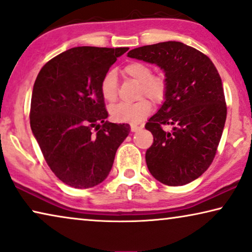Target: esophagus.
Here are the masks:
<instances>
[{"instance_id":"34e87169","label":"esophagus","mask_w":252,"mask_h":252,"mask_svg":"<svg viewBox=\"0 0 252 252\" xmlns=\"http://www.w3.org/2000/svg\"><path fill=\"white\" fill-rule=\"evenodd\" d=\"M131 131H132V132H134V131H137V130H139V129H141V126H138V125H131Z\"/></svg>"}]
</instances>
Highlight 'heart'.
<instances>
[{
	"label": "heart",
	"instance_id": "1",
	"mask_svg": "<svg viewBox=\"0 0 252 252\" xmlns=\"http://www.w3.org/2000/svg\"><path fill=\"white\" fill-rule=\"evenodd\" d=\"M123 72L131 79L140 82V95H146L160 104L164 100L168 90V81L163 74H153L152 67L143 62H130L123 67ZM100 94L108 102H114L118 97V75L115 70H108L102 76ZM152 111V102L147 98H141L134 102H121L111 109L112 118L116 122L136 123L146 118Z\"/></svg>",
	"mask_w": 252,
	"mask_h": 252
}]
</instances>
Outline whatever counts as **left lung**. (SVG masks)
<instances>
[{
    "mask_svg": "<svg viewBox=\"0 0 252 252\" xmlns=\"http://www.w3.org/2000/svg\"><path fill=\"white\" fill-rule=\"evenodd\" d=\"M127 56L157 63L168 81L165 101L145 125L154 138L147 168L164 185H186L207 171L217 153L227 115L220 75L208 56L182 42L144 45ZM164 125L173 130L164 131Z\"/></svg>",
    "mask_w": 252,
    "mask_h": 252,
    "instance_id": "1",
    "label": "left lung"
}]
</instances>
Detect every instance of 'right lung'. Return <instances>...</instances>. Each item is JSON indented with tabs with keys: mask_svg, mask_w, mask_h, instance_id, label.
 <instances>
[{
	"mask_svg": "<svg viewBox=\"0 0 252 252\" xmlns=\"http://www.w3.org/2000/svg\"><path fill=\"white\" fill-rule=\"evenodd\" d=\"M129 48H72L42 67L31 101V127L45 162L63 184L89 189L111 171L130 132L106 121L102 76Z\"/></svg>",
	"mask_w": 252,
	"mask_h": 252,
	"instance_id": "obj_1",
	"label": "right lung"
}]
</instances>
